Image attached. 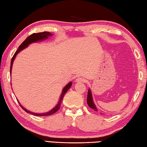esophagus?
<instances>
[{
  "mask_svg": "<svg viewBox=\"0 0 147 147\" xmlns=\"http://www.w3.org/2000/svg\"><path fill=\"white\" fill-rule=\"evenodd\" d=\"M76 82L77 83H82L84 82V80L82 78H76Z\"/></svg>",
  "mask_w": 147,
  "mask_h": 147,
  "instance_id": "esophagus-1",
  "label": "esophagus"
}]
</instances>
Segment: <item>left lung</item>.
<instances>
[{
	"label": "left lung",
	"instance_id": "left-lung-1",
	"mask_svg": "<svg viewBox=\"0 0 147 147\" xmlns=\"http://www.w3.org/2000/svg\"><path fill=\"white\" fill-rule=\"evenodd\" d=\"M87 104H88L89 107L91 109H92L93 111H95L96 112L98 111L97 108H96L94 102H93L92 93L90 88H89L88 90V95H87Z\"/></svg>",
	"mask_w": 147,
	"mask_h": 147
}]
</instances>
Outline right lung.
<instances>
[{
    "mask_svg": "<svg viewBox=\"0 0 147 147\" xmlns=\"http://www.w3.org/2000/svg\"><path fill=\"white\" fill-rule=\"evenodd\" d=\"M53 35V34H52L51 33H49L47 32H42V33H33L32 35H31L30 36H29L28 38H26V40L21 43V44L20 45V47H18V49L16 51V52H15V54H14L13 57H12V59H11V68H10V74L11 75V73H12V64H13V62L14 59L16 57V55H18V53H20L21 51H23L24 49H26V47H28V45L31 43H35L37 42H40V41H43L46 39H47L49 37H51ZM72 85V82H69V83H67L66 85H65L64 88L62 89V93L61 95V97L59 98V101L57 103V104L56 105L55 107L53 108L52 109H51V111L47 112H45V113H35V112H31L30 111H28L27 109H26L25 108H24L23 106H22L20 102L18 101L19 104L21 105V107L23 109V110L25 111L28 113L32 114L33 115H36V116H47V115H52L55 112H57L59 109H60L61 107V104L63 100V98L64 96L65 93L67 92V90L71 88V86Z\"/></svg>",
    "mask_w": 147,
    "mask_h": 147,
    "instance_id": "add662e5",
    "label": "right lung"
}]
</instances>
